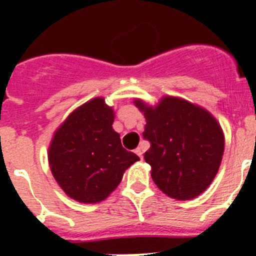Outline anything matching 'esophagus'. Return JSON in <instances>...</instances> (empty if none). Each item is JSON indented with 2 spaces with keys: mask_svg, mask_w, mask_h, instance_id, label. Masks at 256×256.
<instances>
[{
  "mask_svg": "<svg viewBox=\"0 0 256 256\" xmlns=\"http://www.w3.org/2000/svg\"><path fill=\"white\" fill-rule=\"evenodd\" d=\"M134 152L137 154V155H138L140 158H141V159H142V158H144V150H142V148H136Z\"/></svg>",
  "mask_w": 256,
  "mask_h": 256,
  "instance_id": "1",
  "label": "esophagus"
}]
</instances>
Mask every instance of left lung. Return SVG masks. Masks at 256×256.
I'll return each mask as SVG.
<instances>
[{
    "label": "left lung",
    "instance_id": "1",
    "mask_svg": "<svg viewBox=\"0 0 256 256\" xmlns=\"http://www.w3.org/2000/svg\"><path fill=\"white\" fill-rule=\"evenodd\" d=\"M146 119L144 137L151 144L144 162L155 184L169 198L191 200L216 178L224 152L220 124L206 108L174 96L152 106L136 98Z\"/></svg>",
    "mask_w": 256,
    "mask_h": 256
}]
</instances>
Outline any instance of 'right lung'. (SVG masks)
I'll return each mask as SVG.
<instances>
[{"label":"right lung","mask_w":256,"mask_h":256,"mask_svg":"<svg viewBox=\"0 0 256 256\" xmlns=\"http://www.w3.org/2000/svg\"><path fill=\"white\" fill-rule=\"evenodd\" d=\"M114 108L104 97L76 108L54 133L48 148L51 173L70 198L83 204L105 200L120 183L136 154L122 146L112 130Z\"/></svg>","instance_id":"1"}]
</instances>
